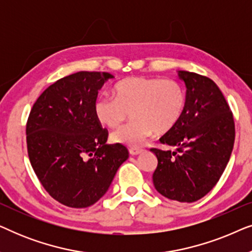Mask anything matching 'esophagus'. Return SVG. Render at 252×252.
<instances>
[{
  "label": "esophagus",
  "mask_w": 252,
  "mask_h": 252,
  "mask_svg": "<svg viewBox=\"0 0 252 252\" xmlns=\"http://www.w3.org/2000/svg\"><path fill=\"white\" fill-rule=\"evenodd\" d=\"M142 149H139V148H130L129 149V154L132 155V156H137V155H140L142 153Z\"/></svg>",
  "instance_id": "obj_1"
}]
</instances>
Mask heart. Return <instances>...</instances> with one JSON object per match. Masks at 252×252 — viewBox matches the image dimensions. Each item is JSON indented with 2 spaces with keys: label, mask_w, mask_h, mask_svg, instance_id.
<instances>
[{
  "label": "heart",
  "mask_w": 252,
  "mask_h": 252,
  "mask_svg": "<svg viewBox=\"0 0 252 252\" xmlns=\"http://www.w3.org/2000/svg\"><path fill=\"white\" fill-rule=\"evenodd\" d=\"M113 97L96 99V119L109 128H116L132 115V120L112 133L115 143L139 147L148 137L170 132L184 116L187 96L180 82L173 79L130 77L117 82Z\"/></svg>",
  "instance_id": "1"
}]
</instances>
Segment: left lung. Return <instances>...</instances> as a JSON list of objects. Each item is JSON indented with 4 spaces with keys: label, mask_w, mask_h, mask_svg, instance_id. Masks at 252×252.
Returning a JSON list of instances; mask_svg holds the SVG:
<instances>
[{
    "label": "left lung",
    "mask_w": 252,
    "mask_h": 252,
    "mask_svg": "<svg viewBox=\"0 0 252 252\" xmlns=\"http://www.w3.org/2000/svg\"><path fill=\"white\" fill-rule=\"evenodd\" d=\"M187 88L184 116L160 143L177 151L153 148L158 164L153 174L156 190L168 199L196 202L217 185L228 163L235 140L233 113L211 79L179 71Z\"/></svg>",
    "instance_id": "8db88e82"
}]
</instances>
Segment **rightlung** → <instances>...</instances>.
Returning <instances> with one entry per match:
<instances>
[{
	"instance_id": "1",
	"label": "right lung",
	"mask_w": 252,
	"mask_h": 252,
	"mask_svg": "<svg viewBox=\"0 0 252 252\" xmlns=\"http://www.w3.org/2000/svg\"><path fill=\"white\" fill-rule=\"evenodd\" d=\"M112 78L87 71L62 78L39 96L27 119L31 165L48 194L68 208L97 202L128 158L123 144H106L108 129L94 113L98 91Z\"/></svg>"
}]
</instances>
